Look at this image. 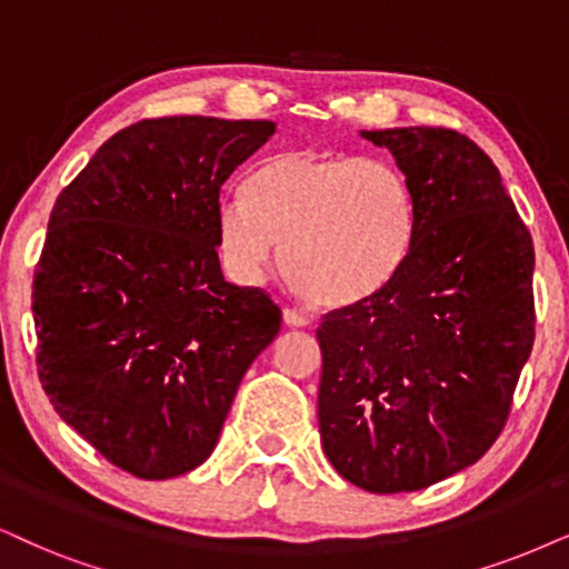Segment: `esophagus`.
<instances>
[{
    "label": "esophagus",
    "mask_w": 569,
    "mask_h": 569,
    "mask_svg": "<svg viewBox=\"0 0 569 569\" xmlns=\"http://www.w3.org/2000/svg\"><path fill=\"white\" fill-rule=\"evenodd\" d=\"M283 322L289 328H307L309 326V318L305 312H299V309H291V307H286L283 309Z\"/></svg>",
    "instance_id": "obj_1"
}]
</instances>
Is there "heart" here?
Wrapping results in <instances>:
<instances>
[{
  "mask_svg": "<svg viewBox=\"0 0 569 569\" xmlns=\"http://www.w3.org/2000/svg\"><path fill=\"white\" fill-rule=\"evenodd\" d=\"M417 231L409 178L378 157L286 149L251 170L243 199L222 201L218 243L243 280L280 272L318 309L362 305L397 276Z\"/></svg>",
  "mask_w": 569,
  "mask_h": 569,
  "instance_id": "1",
  "label": "heart"
}]
</instances>
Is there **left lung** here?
Here are the masks:
<instances>
[{
  "mask_svg": "<svg viewBox=\"0 0 569 569\" xmlns=\"http://www.w3.org/2000/svg\"><path fill=\"white\" fill-rule=\"evenodd\" d=\"M362 136L412 183L417 231L376 297L322 315L320 438L349 483L420 491L478 462L507 426L536 338L533 239L467 136Z\"/></svg>",
  "mask_w": 569,
  "mask_h": 569,
  "instance_id": "obj_1",
  "label": "left lung"
}]
</instances>
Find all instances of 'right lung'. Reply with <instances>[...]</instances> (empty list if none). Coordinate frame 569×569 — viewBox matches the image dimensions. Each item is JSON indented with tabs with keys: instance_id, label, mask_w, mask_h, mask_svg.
Instances as JSON below:
<instances>
[{
	"instance_id": "right-lung-1",
	"label": "right lung",
	"mask_w": 569,
	"mask_h": 569,
	"mask_svg": "<svg viewBox=\"0 0 569 569\" xmlns=\"http://www.w3.org/2000/svg\"><path fill=\"white\" fill-rule=\"evenodd\" d=\"M272 120H139L64 186L33 270L36 365L54 412L120 470L178 478L212 455L236 388L280 330L228 283L220 189Z\"/></svg>"
}]
</instances>
